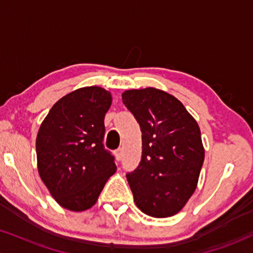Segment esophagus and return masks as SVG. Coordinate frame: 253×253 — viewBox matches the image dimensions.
<instances>
[{
  "label": "esophagus",
  "mask_w": 253,
  "mask_h": 253,
  "mask_svg": "<svg viewBox=\"0 0 253 253\" xmlns=\"http://www.w3.org/2000/svg\"><path fill=\"white\" fill-rule=\"evenodd\" d=\"M115 157H117V161H121L124 157V150L118 149L117 151H115Z\"/></svg>",
  "instance_id": "1"
}]
</instances>
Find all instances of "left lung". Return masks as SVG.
Instances as JSON below:
<instances>
[{"label":"left lung","instance_id":"left-lung-1","mask_svg":"<svg viewBox=\"0 0 253 253\" xmlns=\"http://www.w3.org/2000/svg\"><path fill=\"white\" fill-rule=\"evenodd\" d=\"M123 102L138 121L143 141L140 163L126 175L136 207L153 217L175 215L195 191L205 161L199 125L163 90H127Z\"/></svg>","mask_w":253,"mask_h":253}]
</instances>
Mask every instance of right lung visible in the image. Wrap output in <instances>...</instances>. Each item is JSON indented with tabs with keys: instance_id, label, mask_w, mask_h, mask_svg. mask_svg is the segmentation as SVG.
I'll use <instances>...</instances> for the list:
<instances>
[{
	"instance_id": "add662e5",
	"label": "right lung",
	"mask_w": 253,
	"mask_h": 253,
	"mask_svg": "<svg viewBox=\"0 0 253 253\" xmlns=\"http://www.w3.org/2000/svg\"><path fill=\"white\" fill-rule=\"evenodd\" d=\"M112 95L85 86L54 103L37 135L38 171L52 197L66 210L82 211L95 205L117 171L103 146L104 115Z\"/></svg>"
}]
</instances>
